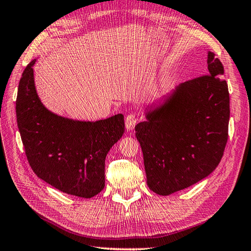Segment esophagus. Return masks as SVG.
<instances>
[{
	"mask_svg": "<svg viewBox=\"0 0 251 251\" xmlns=\"http://www.w3.org/2000/svg\"><path fill=\"white\" fill-rule=\"evenodd\" d=\"M135 124H137V118H135L134 114L130 113L128 114V116L126 117V120H125V126H126V129L127 130H132Z\"/></svg>",
	"mask_w": 251,
	"mask_h": 251,
	"instance_id": "esophagus-1",
	"label": "esophagus"
}]
</instances>
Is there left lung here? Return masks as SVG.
<instances>
[{
	"label": "left lung",
	"mask_w": 251,
	"mask_h": 251,
	"mask_svg": "<svg viewBox=\"0 0 251 251\" xmlns=\"http://www.w3.org/2000/svg\"><path fill=\"white\" fill-rule=\"evenodd\" d=\"M208 75L182 83L145 108L135 126L147 185L160 196L183 190L208 176L228 138L229 92L224 67L207 52Z\"/></svg>",
	"instance_id": "8db88e82"
}]
</instances>
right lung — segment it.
Returning <instances> with one entry per match:
<instances>
[{
  "label": "right lung",
  "instance_id": "obj_1",
  "mask_svg": "<svg viewBox=\"0 0 251 251\" xmlns=\"http://www.w3.org/2000/svg\"><path fill=\"white\" fill-rule=\"evenodd\" d=\"M32 60L21 77L17 97L19 131L34 174L71 196L89 199L105 187V159L125 131L122 113L99 121L60 116L42 103Z\"/></svg>",
  "mask_w": 251,
  "mask_h": 251
}]
</instances>
